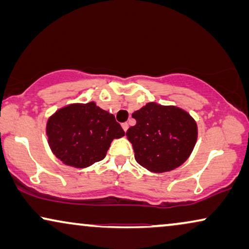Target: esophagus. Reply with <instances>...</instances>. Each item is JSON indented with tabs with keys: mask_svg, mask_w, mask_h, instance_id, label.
<instances>
[{
	"mask_svg": "<svg viewBox=\"0 0 249 249\" xmlns=\"http://www.w3.org/2000/svg\"><path fill=\"white\" fill-rule=\"evenodd\" d=\"M121 127H122V129H124V132H125V131H127V129H128V127H129V125H128V124H127V122H124V124H121Z\"/></svg>",
	"mask_w": 249,
	"mask_h": 249,
	"instance_id": "esophagus-1",
	"label": "esophagus"
}]
</instances>
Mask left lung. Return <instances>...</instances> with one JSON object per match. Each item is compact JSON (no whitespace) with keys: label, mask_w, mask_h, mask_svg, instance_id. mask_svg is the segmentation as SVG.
<instances>
[{"label":"left lung","mask_w":249,"mask_h":249,"mask_svg":"<svg viewBox=\"0 0 249 249\" xmlns=\"http://www.w3.org/2000/svg\"><path fill=\"white\" fill-rule=\"evenodd\" d=\"M136 124L125 132L139 164L152 172L178 168L189 158L197 139V125L186 111L147 103L132 113Z\"/></svg>","instance_id":"left-lung-1"}]
</instances>
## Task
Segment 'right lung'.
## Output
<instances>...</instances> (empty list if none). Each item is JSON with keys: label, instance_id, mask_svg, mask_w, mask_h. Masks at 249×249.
Here are the masks:
<instances>
[{"label": "right lung", "instance_id": "1", "mask_svg": "<svg viewBox=\"0 0 249 249\" xmlns=\"http://www.w3.org/2000/svg\"><path fill=\"white\" fill-rule=\"evenodd\" d=\"M46 132L54 155L74 168H86L102 161L111 142L124 135L114 115L94 102L56 111L47 121Z\"/></svg>", "mask_w": 249, "mask_h": 249}]
</instances>
